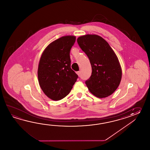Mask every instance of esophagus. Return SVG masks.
Instances as JSON below:
<instances>
[{
    "label": "esophagus",
    "instance_id": "34e87169",
    "mask_svg": "<svg viewBox=\"0 0 150 150\" xmlns=\"http://www.w3.org/2000/svg\"><path fill=\"white\" fill-rule=\"evenodd\" d=\"M76 73L77 74V75L79 76L80 75V71H78V72H76Z\"/></svg>",
    "mask_w": 150,
    "mask_h": 150
}]
</instances>
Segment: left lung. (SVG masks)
Returning <instances> with one entry per match:
<instances>
[{"label":"left lung","mask_w":150,"mask_h":150,"mask_svg":"<svg viewBox=\"0 0 150 150\" xmlns=\"http://www.w3.org/2000/svg\"><path fill=\"white\" fill-rule=\"evenodd\" d=\"M92 67V75L85 83L89 92L99 98L112 95L122 79L121 67L108 43L99 35L87 34L77 38Z\"/></svg>","instance_id":"8db88e82"}]
</instances>
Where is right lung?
Listing matches in <instances>:
<instances>
[{
    "label": "right lung",
    "instance_id": "1",
    "mask_svg": "<svg viewBox=\"0 0 150 150\" xmlns=\"http://www.w3.org/2000/svg\"><path fill=\"white\" fill-rule=\"evenodd\" d=\"M76 37L67 35L52 42L42 54L38 63V83L49 98L58 101L67 96L78 75L71 68L70 52Z\"/></svg>",
    "mask_w": 150,
    "mask_h": 150
}]
</instances>
